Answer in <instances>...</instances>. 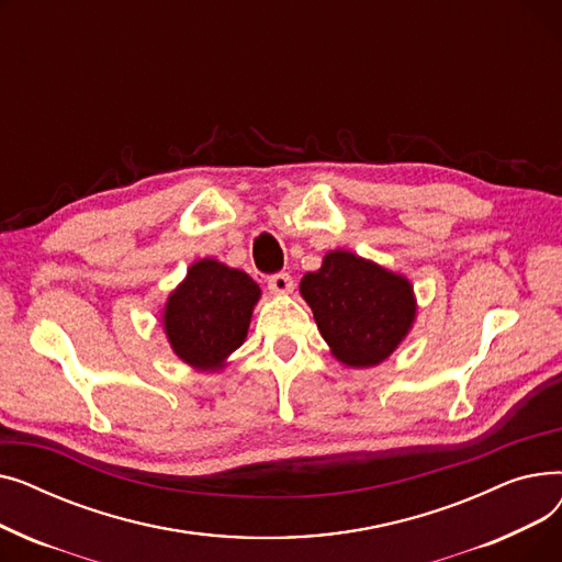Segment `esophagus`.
Wrapping results in <instances>:
<instances>
[{"label": "esophagus", "mask_w": 562, "mask_h": 562, "mask_svg": "<svg viewBox=\"0 0 562 562\" xmlns=\"http://www.w3.org/2000/svg\"><path fill=\"white\" fill-rule=\"evenodd\" d=\"M269 289L273 293H280V296H286V293L293 291V280L289 273H276L269 278Z\"/></svg>", "instance_id": "obj_1"}]
</instances>
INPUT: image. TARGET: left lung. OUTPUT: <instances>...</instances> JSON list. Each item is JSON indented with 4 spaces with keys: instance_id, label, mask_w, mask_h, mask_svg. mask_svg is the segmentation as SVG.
<instances>
[{
    "instance_id": "8db88e82",
    "label": "left lung",
    "mask_w": 562,
    "mask_h": 562,
    "mask_svg": "<svg viewBox=\"0 0 562 562\" xmlns=\"http://www.w3.org/2000/svg\"><path fill=\"white\" fill-rule=\"evenodd\" d=\"M301 296L333 356L350 369L387 360L417 318L407 278L348 250L328 252L318 271L305 273Z\"/></svg>"
}]
</instances>
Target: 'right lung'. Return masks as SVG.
<instances>
[{
    "label": "right lung",
    "mask_w": 562,
    "mask_h": 562,
    "mask_svg": "<svg viewBox=\"0 0 562 562\" xmlns=\"http://www.w3.org/2000/svg\"><path fill=\"white\" fill-rule=\"evenodd\" d=\"M259 296V284L239 269L210 257L191 263L161 314L175 356L198 371L223 369L246 341Z\"/></svg>",
    "instance_id": "add662e5"
}]
</instances>
